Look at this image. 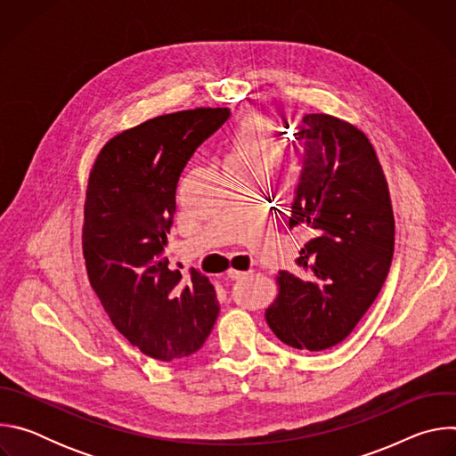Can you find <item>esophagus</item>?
Masks as SVG:
<instances>
[{"label": "esophagus", "mask_w": 456, "mask_h": 456, "mask_svg": "<svg viewBox=\"0 0 456 456\" xmlns=\"http://www.w3.org/2000/svg\"><path fill=\"white\" fill-rule=\"evenodd\" d=\"M227 276L232 280V281H240V280H245L248 276H252V273H243V271H236V269H229L227 271Z\"/></svg>", "instance_id": "1"}]
</instances>
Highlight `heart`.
<instances>
[{
    "instance_id": "1",
    "label": "heart",
    "mask_w": 456,
    "mask_h": 456,
    "mask_svg": "<svg viewBox=\"0 0 456 456\" xmlns=\"http://www.w3.org/2000/svg\"><path fill=\"white\" fill-rule=\"evenodd\" d=\"M283 157L274 129L259 117L243 120L227 139L225 169H273Z\"/></svg>"
}]
</instances>
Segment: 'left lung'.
<instances>
[{
  "mask_svg": "<svg viewBox=\"0 0 456 456\" xmlns=\"http://www.w3.org/2000/svg\"><path fill=\"white\" fill-rule=\"evenodd\" d=\"M294 137L303 166L289 227L305 225L312 240L299 250L297 273L280 271L265 319L281 343L321 352L346 339L379 296L392 265L395 220L386 176L361 129L308 113Z\"/></svg>",
  "mask_w": 456,
  "mask_h": 456,
  "instance_id": "obj_1",
  "label": "left lung"
}]
</instances>
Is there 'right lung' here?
<instances>
[{
	"label": "right lung",
	"mask_w": 456,
	"mask_h": 456,
	"mask_svg": "<svg viewBox=\"0 0 456 456\" xmlns=\"http://www.w3.org/2000/svg\"><path fill=\"white\" fill-rule=\"evenodd\" d=\"M229 115L197 108L150 118L110 139L90 171L83 252L92 289L113 327L159 361L200 350L220 312L209 278L171 269L164 248L178 178Z\"/></svg>",
	"instance_id": "obj_1"
}]
</instances>
